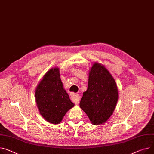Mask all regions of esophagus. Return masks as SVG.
Segmentation results:
<instances>
[{"label":"esophagus","mask_w":154,"mask_h":154,"mask_svg":"<svg viewBox=\"0 0 154 154\" xmlns=\"http://www.w3.org/2000/svg\"><path fill=\"white\" fill-rule=\"evenodd\" d=\"M72 99L74 101V103L77 104L80 101V95L78 94H72Z\"/></svg>","instance_id":"34e87169"}]
</instances>
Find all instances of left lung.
<instances>
[{
    "mask_svg": "<svg viewBox=\"0 0 154 154\" xmlns=\"http://www.w3.org/2000/svg\"><path fill=\"white\" fill-rule=\"evenodd\" d=\"M118 98L116 82L109 71L95 63L89 73L88 88L83 93L80 107L94 125L104 123L113 112Z\"/></svg>",
    "mask_w": 154,
    "mask_h": 154,
    "instance_id": "left-lung-1",
    "label": "left lung"
}]
</instances>
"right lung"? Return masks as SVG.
Segmentation results:
<instances>
[{"label": "right lung", "instance_id": "1", "mask_svg": "<svg viewBox=\"0 0 154 154\" xmlns=\"http://www.w3.org/2000/svg\"><path fill=\"white\" fill-rule=\"evenodd\" d=\"M59 68L50 69L41 80L35 91L40 114L48 122L58 124L74 104L63 88Z\"/></svg>", "mask_w": 154, "mask_h": 154}]
</instances>
